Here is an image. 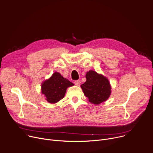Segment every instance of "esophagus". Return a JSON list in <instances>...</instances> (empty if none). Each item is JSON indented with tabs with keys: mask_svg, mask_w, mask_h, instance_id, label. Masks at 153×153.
I'll return each instance as SVG.
<instances>
[{
	"mask_svg": "<svg viewBox=\"0 0 153 153\" xmlns=\"http://www.w3.org/2000/svg\"><path fill=\"white\" fill-rule=\"evenodd\" d=\"M74 84L77 85V86H79L80 84V81L79 80H75L74 81Z\"/></svg>",
	"mask_w": 153,
	"mask_h": 153,
	"instance_id": "34e87169",
	"label": "esophagus"
}]
</instances>
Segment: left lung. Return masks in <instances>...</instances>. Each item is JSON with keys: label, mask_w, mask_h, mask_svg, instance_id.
<instances>
[{"label": "left lung", "mask_w": 153, "mask_h": 153, "mask_svg": "<svg viewBox=\"0 0 153 153\" xmlns=\"http://www.w3.org/2000/svg\"><path fill=\"white\" fill-rule=\"evenodd\" d=\"M85 77L86 82L80 87L89 101L94 104H100L105 101L111 93L108 79L94 71L87 72Z\"/></svg>", "instance_id": "8db88e82"}]
</instances>
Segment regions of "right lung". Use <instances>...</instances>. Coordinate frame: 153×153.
Listing matches in <instances>:
<instances>
[{
	"instance_id": "1",
	"label": "right lung",
	"mask_w": 153,
	"mask_h": 153,
	"mask_svg": "<svg viewBox=\"0 0 153 153\" xmlns=\"http://www.w3.org/2000/svg\"><path fill=\"white\" fill-rule=\"evenodd\" d=\"M74 84L59 73H54L52 76L45 81L41 85V92L45 94L47 101L56 103L64 97L66 88Z\"/></svg>"
}]
</instances>
